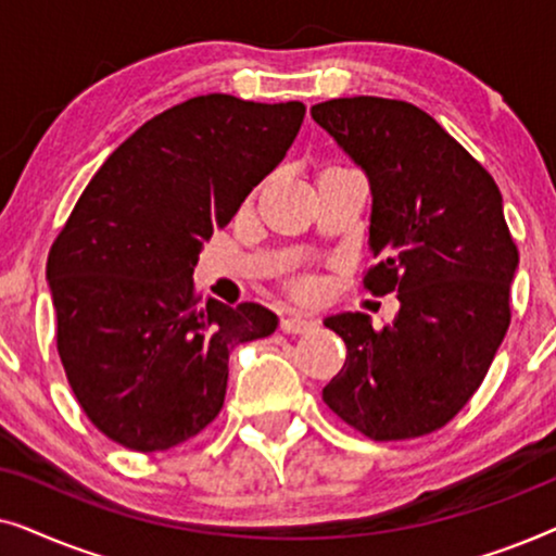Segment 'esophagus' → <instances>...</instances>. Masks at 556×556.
Listing matches in <instances>:
<instances>
[{"label": "esophagus", "instance_id": "34e87169", "mask_svg": "<svg viewBox=\"0 0 556 556\" xmlns=\"http://www.w3.org/2000/svg\"><path fill=\"white\" fill-rule=\"evenodd\" d=\"M314 329H316V324L301 314H291V316L280 318V331L283 333H308Z\"/></svg>", "mask_w": 556, "mask_h": 556}]
</instances>
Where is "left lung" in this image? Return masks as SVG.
<instances>
[{"label": "left lung", "instance_id": "8db88e82", "mask_svg": "<svg viewBox=\"0 0 556 556\" xmlns=\"http://www.w3.org/2000/svg\"><path fill=\"white\" fill-rule=\"evenodd\" d=\"M311 116L369 181L379 263L364 288L400 301L379 331L364 314L326 318L346 362L324 402L371 440L428 435L473 397L511 321L519 253L504 200L491 174L413 103L333 98Z\"/></svg>", "mask_w": 556, "mask_h": 556}]
</instances>
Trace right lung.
Segmentation results:
<instances>
[{
    "label": "right lung",
    "instance_id": "add662e5",
    "mask_svg": "<svg viewBox=\"0 0 556 556\" xmlns=\"http://www.w3.org/2000/svg\"><path fill=\"white\" fill-rule=\"evenodd\" d=\"M306 105L197 96L105 159L52 242L58 352L83 413L139 453L185 443L225 402L235 346L276 331L261 303L200 301L194 265L283 162Z\"/></svg>",
    "mask_w": 556,
    "mask_h": 556
}]
</instances>
